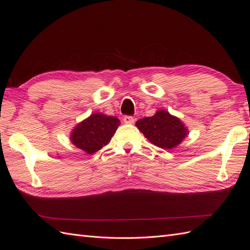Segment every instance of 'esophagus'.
I'll return each instance as SVG.
<instances>
[{"instance_id":"34e87169","label":"esophagus","mask_w":250,"mask_h":250,"mask_svg":"<svg viewBox=\"0 0 250 250\" xmlns=\"http://www.w3.org/2000/svg\"><path fill=\"white\" fill-rule=\"evenodd\" d=\"M123 120H124L125 124H133V123H134L135 119L133 118L132 116H127L126 115V116H124V119Z\"/></svg>"}]
</instances>
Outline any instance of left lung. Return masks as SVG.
<instances>
[{
    "label": "left lung",
    "instance_id": "8db88e82",
    "mask_svg": "<svg viewBox=\"0 0 250 250\" xmlns=\"http://www.w3.org/2000/svg\"><path fill=\"white\" fill-rule=\"evenodd\" d=\"M136 126L155 146L163 149H172L188 135L184 125L175 116L166 111H158L152 117L137 120Z\"/></svg>",
    "mask_w": 250,
    "mask_h": 250
}]
</instances>
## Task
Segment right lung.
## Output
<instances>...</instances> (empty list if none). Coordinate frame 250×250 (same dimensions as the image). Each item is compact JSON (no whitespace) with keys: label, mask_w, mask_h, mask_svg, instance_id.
Wrapping results in <instances>:
<instances>
[{"label":"right lung","mask_w":250,"mask_h":250,"mask_svg":"<svg viewBox=\"0 0 250 250\" xmlns=\"http://www.w3.org/2000/svg\"><path fill=\"white\" fill-rule=\"evenodd\" d=\"M120 125L118 118L96 113L74 127L71 142L88 154L99 151L108 144Z\"/></svg>","instance_id":"add662e5"}]
</instances>
